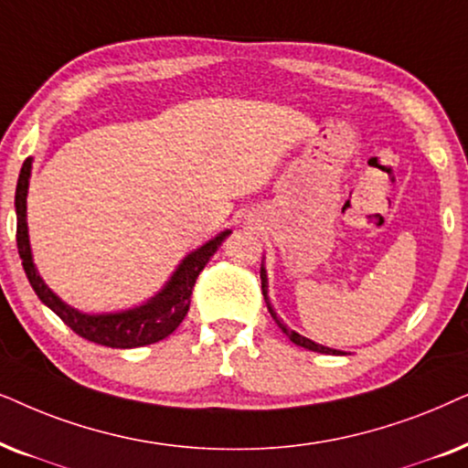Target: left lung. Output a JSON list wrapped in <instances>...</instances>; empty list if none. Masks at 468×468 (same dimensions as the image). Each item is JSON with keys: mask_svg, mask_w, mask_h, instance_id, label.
<instances>
[{"mask_svg": "<svg viewBox=\"0 0 468 468\" xmlns=\"http://www.w3.org/2000/svg\"><path fill=\"white\" fill-rule=\"evenodd\" d=\"M261 289H263V297H265V303H267V310H270V314L273 316V321L278 323V327L282 329V332L289 335V340L291 342H295L297 346H303V348H308V351H316V353H325V355H345L342 351H335V348H329V346H323V345H316V342H313V340H308V338H303V335H299L297 332H292L291 327H286L282 321L278 319L276 316V313H273V308H271V303H270V299H267V273H265V267H261Z\"/></svg>", "mask_w": 468, "mask_h": 468, "instance_id": "8db88e82", "label": "left lung"}]
</instances>
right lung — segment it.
I'll list each match as a JSON object with an SVG mask.
<instances>
[{"instance_id": "1", "label": "right lung", "mask_w": 468, "mask_h": 468, "mask_svg": "<svg viewBox=\"0 0 468 468\" xmlns=\"http://www.w3.org/2000/svg\"><path fill=\"white\" fill-rule=\"evenodd\" d=\"M31 176V158L23 162L21 176L16 182L15 207H16V246L18 257L23 261V270L27 273V280L40 302L53 310L74 334L80 338L96 342V345L111 348H136L154 345L166 335L176 332L184 316L188 314L190 295L195 289V282L203 267L209 263L214 252L222 246V241L229 238L230 230H222L207 244L190 252L173 273L169 282L165 284L158 295H154L143 306L122 310V313L107 314H87L79 313L77 308L68 306L55 292L45 284L36 270L34 259H31L29 235H27V188Z\"/></svg>"}]
</instances>
